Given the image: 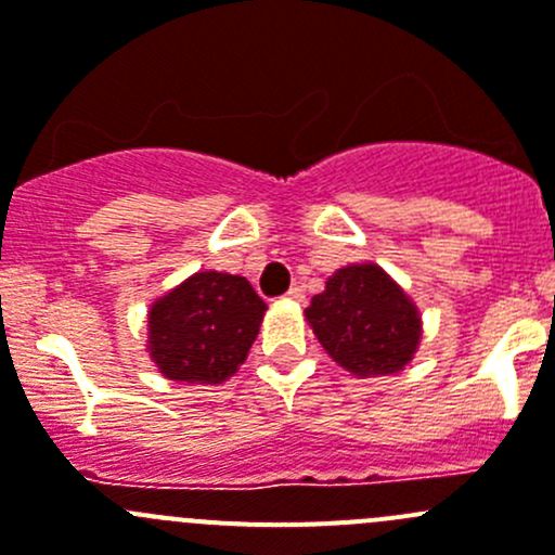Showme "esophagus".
<instances>
[{
	"label": "esophagus",
	"mask_w": 555,
	"mask_h": 555,
	"mask_svg": "<svg viewBox=\"0 0 555 555\" xmlns=\"http://www.w3.org/2000/svg\"><path fill=\"white\" fill-rule=\"evenodd\" d=\"M285 299H288V301H301V299H305V291H301V288H288V291H285Z\"/></svg>",
	"instance_id": "esophagus-1"
}]
</instances>
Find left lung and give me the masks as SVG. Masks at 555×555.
Segmentation results:
<instances>
[{
    "label": "left lung",
    "instance_id": "1",
    "mask_svg": "<svg viewBox=\"0 0 555 555\" xmlns=\"http://www.w3.org/2000/svg\"><path fill=\"white\" fill-rule=\"evenodd\" d=\"M305 315L323 350L359 377L399 372L421 339L415 305L375 264L334 272Z\"/></svg>",
    "mask_w": 555,
    "mask_h": 555
}]
</instances>
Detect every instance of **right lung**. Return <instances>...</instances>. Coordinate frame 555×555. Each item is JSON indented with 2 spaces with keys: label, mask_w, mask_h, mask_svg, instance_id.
<instances>
[{
  "label": "right lung",
  "mask_w": 555,
  "mask_h": 555,
  "mask_svg": "<svg viewBox=\"0 0 555 555\" xmlns=\"http://www.w3.org/2000/svg\"><path fill=\"white\" fill-rule=\"evenodd\" d=\"M264 310L245 278L196 272L151 307L147 350L169 380L221 383L248 356Z\"/></svg>",
  "instance_id": "add662e5"
}]
</instances>
